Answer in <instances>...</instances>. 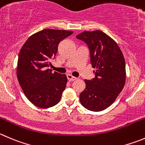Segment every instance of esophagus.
I'll list each match as a JSON object with an SVG mask.
<instances>
[{
  "instance_id": "esophagus-1",
  "label": "esophagus",
  "mask_w": 145,
  "mask_h": 145,
  "mask_svg": "<svg viewBox=\"0 0 145 145\" xmlns=\"http://www.w3.org/2000/svg\"><path fill=\"white\" fill-rule=\"evenodd\" d=\"M67 79H68V80H69L70 82H73V81L76 80L77 78H76L75 76H72L71 74H67Z\"/></svg>"
}]
</instances>
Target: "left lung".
<instances>
[{
	"mask_svg": "<svg viewBox=\"0 0 145 145\" xmlns=\"http://www.w3.org/2000/svg\"><path fill=\"white\" fill-rule=\"evenodd\" d=\"M87 44L95 78L86 80L80 94L84 107L93 112L105 110L114 103L126 82L125 60L114 39L99 30L84 31L76 36Z\"/></svg>",
	"mask_w": 145,
	"mask_h": 145,
	"instance_id": "1",
	"label": "left lung"
}]
</instances>
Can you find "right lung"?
<instances>
[{
    "label": "right lung",
    "mask_w": 145,
    "mask_h": 145,
    "mask_svg": "<svg viewBox=\"0 0 145 145\" xmlns=\"http://www.w3.org/2000/svg\"><path fill=\"white\" fill-rule=\"evenodd\" d=\"M73 33L66 30H42L30 36L20 51L18 80L27 99L38 107H51L61 98L67 77L52 73L48 67L57 53L59 42Z\"/></svg>",
    "instance_id": "1"
}]
</instances>
